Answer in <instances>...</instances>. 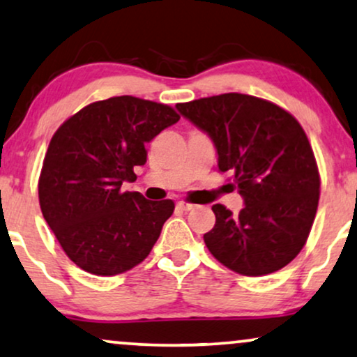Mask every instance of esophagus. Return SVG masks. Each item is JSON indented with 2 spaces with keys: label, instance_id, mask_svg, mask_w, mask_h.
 I'll use <instances>...</instances> for the list:
<instances>
[{
  "label": "esophagus",
  "instance_id": "obj_1",
  "mask_svg": "<svg viewBox=\"0 0 357 357\" xmlns=\"http://www.w3.org/2000/svg\"><path fill=\"white\" fill-rule=\"evenodd\" d=\"M177 208H178V210H182V211H190V210H193V208H195V205H192V203H188V202H178Z\"/></svg>",
  "mask_w": 357,
  "mask_h": 357
}]
</instances>
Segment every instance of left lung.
<instances>
[{
	"mask_svg": "<svg viewBox=\"0 0 357 357\" xmlns=\"http://www.w3.org/2000/svg\"><path fill=\"white\" fill-rule=\"evenodd\" d=\"M180 114L205 131L244 198L233 215L211 206L216 223L203 236L228 269L259 277L294 261L307 243L320 200V174L303 128L289 111L243 93L178 103Z\"/></svg>",
	"mask_w": 357,
	"mask_h": 357,
	"instance_id": "1",
	"label": "left lung"
}]
</instances>
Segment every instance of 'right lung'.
Wrapping results in <instances>:
<instances>
[{
  "instance_id": "obj_1",
  "label": "right lung",
  "mask_w": 357,
  "mask_h": 357,
  "mask_svg": "<svg viewBox=\"0 0 357 357\" xmlns=\"http://www.w3.org/2000/svg\"><path fill=\"white\" fill-rule=\"evenodd\" d=\"M180 119L174 108L136 96L95 101L73 114L50 139L39 177L44 220L63 251L93 275L123 274L149 256L172 200L151 202L123 192L147 142Z\"/></svg>"
}]
</instances>
